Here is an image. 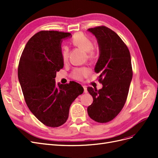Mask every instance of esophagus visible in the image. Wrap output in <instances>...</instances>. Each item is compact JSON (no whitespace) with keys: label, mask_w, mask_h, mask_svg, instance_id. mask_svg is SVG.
<instances>
[{"label":"esophagus","mask_w":158,"mask_h":158,"mask_svg":"<svg viewBox=\"0 0 158 158\" xmlns=\"http://www.w3.org/2000/svg\"><path fill=\"white\" fill-rule=\"evenodd\" d=\"M83 88H84V93H87V92H88V90H87L86 86H85V85H84Z\"/></svg>","instance_id":"esophagus-1"}]
</instances>
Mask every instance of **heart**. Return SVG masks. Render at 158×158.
Returning <instances> with one entry per match:
<instances>
[{"instance_id":"b5f03b06","label":"heart","mask_w":158,"mask_h":158,"mask_svg":"<svg viewBox=\"0 0 158 158\" xmlns=\"http://www.w3.org/2000/svg\"><path fill=\"white\" fill-rule=\"evenodd\" d=\"M71 44L78 48L82 49L84 52H88V56L90 59H94L96 56V52L93 48V43L88 37L82 33H77L73 35L70 40ZM63 61H66L68 58V49L64 47L62 51ZM91 73L88 68L82 67L76 69L72 73V77L77 80H82L84 78L87 77Z\"/></svg>"}]
</instances>
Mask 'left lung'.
Instances as JSON below:
<instances>
[{"mask_svg":"<svg viewBox=\"0 0 158 158\" xmlns=\"http://www.w3.org/2000/svg\"><path fill=\"white\" fill-rule=\"evenodd\" d=\"M88 31L97 39L99 56L94 70L100 74L103 87L99 90L88 88L93 103L87 111L94 121L107 123L120 113L126 102L132 78L131 54L121 37L109 28L98 26Z\"/></svg>","mask_w":158,"mask_h":158,"instance_id":"obj_1","label":"left lung"}]
</instances>
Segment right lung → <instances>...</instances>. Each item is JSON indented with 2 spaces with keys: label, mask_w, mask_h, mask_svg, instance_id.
<instances>
[{
  "label": "right lung",
  "mask_w": 158,
  "mask_h": 158,
  "mask_svg": "<svg viewBox=\"0 0 158 158\" xmlns=\"http://www.w3.org/2000/svg\"><path fill=\"white\" fill-rule=\"evenodd\" d=\"M70 33L41 31L27 41L19 62L18 76L26 103L45 125L58 127L68 119L69 109L84 92L74 81L55 83L57 72L63 68L61 44Z\"/></svg>",
  "instance_id": "1"
}]
</instances>
